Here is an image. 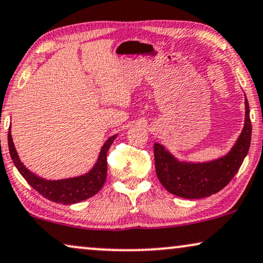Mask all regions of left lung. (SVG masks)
Listing matches in <instances>:
<instances>
[{"instance_id":"1","label":"left lung","mask_w":263,"mask_h":263,"mask_svg":"<svg viewBox=\"0 0 263 263\" xmlns=\"http://www.w3.org/2000/svg\"><path fill=\"white\" fill-rule=\"evenodd\" d=\"M246 120L239 137L226 155L205 162L180 161L160 143L154 144L156 174L168 192L181 198L198 199L222 190L246 159L251 142L249 103L246 97Z\"/></svg>"}]
</instances>
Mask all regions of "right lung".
I'll return each instance as SVG.
<instances>
[{"label": "right lung", "instance_id": "1", "mask_svg": "<svg viewBox=\"0 0 263 263\" xmlns=\"http://www.w3.org/2000/svg\"><path fill=\"white\" fill-rule=\"evenodd\" d=\"M117 136L118 135H114L107 139L101 148L99 159L89 172L83 176L60 180H47L36 176L27 170L26 166H24L14 146L10 127L8 132V146L14 166L34 190L51 202L61 203V204H74V203L92 197L102 189L107 178V152Z\"/></svg>", "mask_w": 263, "mask_h": 263}]
</instances>
